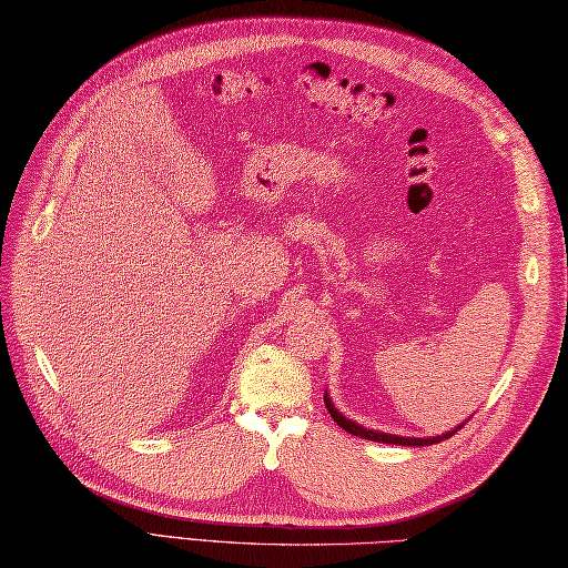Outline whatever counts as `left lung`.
<instances>
[{
    "label": "left lung",
    "mask_w": 568,
    "mask_h": 568,
    "mask_svg": "<svg viewBox=\"0 0 568 568\" xmlns=\"http://www.w3.org/2000/svg\"><path fill=\"white\" fill-rule=\"evenodd\" d=\"M324 405H327L329 415L334 417L336 425H339L342 429H346L348 434H354V437H361V439H371V442H381V444H400V446H427V444H437V442H444L449 439L452 434H456L458 429H462V425L444 432V434H437V437H397V434H388V432H378V429H368V427H361L358 422L348 419L344 413H339V409L334 407L332 397L327 395V390H324Z\"/></svg>",
    "instance_id": "left-lung-1"
}]
</instances>
